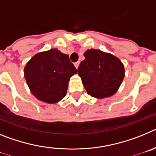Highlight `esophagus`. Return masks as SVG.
Here are the masks:
<instances>
[{"mask_svg":"<svg viewBox=\"0 0 156 156\" xmlns=\"http://www.w3.org/2000/svg\"><path fill=\"white\" fill-rule=\"evenodd\" d=\"M79 65H80L79 62H76L74 63V66H75V67L76 68V69H78V67H79Z\"/></svg>","mask_w":156,"mask_h":156,"instance_id":"obj_1","label":"esophagus"}]
</instances>
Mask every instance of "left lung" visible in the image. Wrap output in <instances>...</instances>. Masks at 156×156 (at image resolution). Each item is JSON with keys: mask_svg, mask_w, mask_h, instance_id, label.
I'll use <instances>...</instances> for the list:
<instances>
[{"mask_svg": "<svg viewBox=\"0 0 156 156\" xmlns=\"http://www.w3.org/2000/svg\"><path fill=\"white\" fill-rule=\"evenodd\" d=\"M83 55L85 59L77 73L88 94L100 99L115 94L125 76L122 62L113 55L97 49H88Z\"/></svg>", "mask_w": 156, "mask_h": 156, "instance_id": "8db88e82", "label": "left lung"}]
</instances>
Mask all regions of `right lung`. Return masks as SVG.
I'll return each mask as SVG.
<instances>
[{"label":"right lung","mask_w":156,"mask_h":156,"mask_svg":"<svg viewBox=\"0 0 156 156\" xmlns=\"http://www.w3.org/2000/svg\"><path fill=\"white\" fill-rule=\"evenodd\" d=\"M76 73L68 55L57 48L36 54L24 68L31 93L48 104H55L66 96L70 77Z\"/></svg>","instance_id":"1"}]
</instances>
